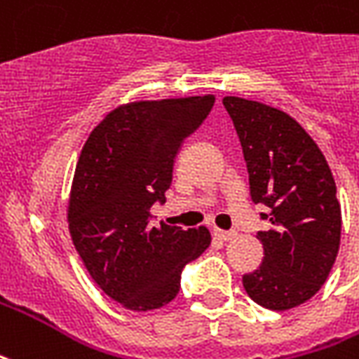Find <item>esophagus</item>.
I'll list each match as a JSON object with an SVG mask.
<instances>
[{
  "label": "esophagus",
  "instance_id": "obj_1",
  "mask_svg": "<svg viewBox=\"0 0 359 359\" xmlns=\"http://www.w3.org/2000/svg\"><path fill=\"white\" fill-rule=\"evenodd\" d=\"M215 238H219L220 241H228L232 240L233 236H236V232L233 230H219V228H215Z\"/></svg>",
  "mask_w": 359,
  "mask_h": 359
}]
</instances>
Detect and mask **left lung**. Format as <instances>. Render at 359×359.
Segmentation results:
<instances>
[{
  "instance_id": "obj_1",
  "label": "left lung",
  "mask_w": 359,
  "mask_h": 359,
  "mask_svg": "<svg viewBox=\"0 0 359 359\" xmlns=\"http://www.w3.org/2000/svg\"><path fill=\"white\" fill-rule=\"evenodd\" d=\"M249 172L253 203L266 230L262 264L243 276L257 304L289 310L312 299L327 280L341 243V203L335 179L312 137L278 108L224 97Z\"/></svg>"
}]
</instances>
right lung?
I'll use <instances>...</instances> for the list:
<instances>
[{"label": "right lung", "mask_w": 359, "mask_h": 359, "mask_svg": "<svg viewBox=\"0 0 359 359\" xmlns=\"http://www.w3.org/2000/svg\"><path fill=\"white\" fill-rule=\"evenodd\" d=\"M215 97L146 100L116 108L91 133L72 184V241L97 285L137 312L165 306L180 274L209 243L205 226H152L165 203L180 146L209 116Z\"/></svg>", "instance_id": "1"}]
</instances>
